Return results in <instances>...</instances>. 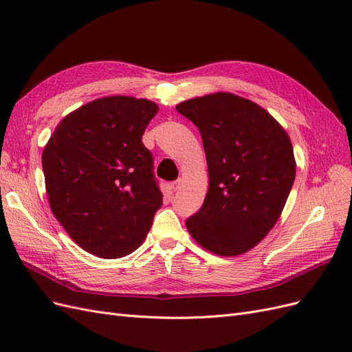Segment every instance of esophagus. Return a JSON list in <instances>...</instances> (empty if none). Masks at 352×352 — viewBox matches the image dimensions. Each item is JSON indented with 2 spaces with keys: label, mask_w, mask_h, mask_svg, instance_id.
<instances>
[{
  "label": "esophagus",
  "mask_w": 352,
  "mask_h": 352,
  "mask_svg": "<svg viewBox=\"0 0 352 352\" xmlns=\"http://www.w3.org/2000/svg\"><path fill=\"white\" fill-rule=\"evenodd\" d=\"M180 185H182V180L177 179V180H175V182L170 184V188H172L173 190H177L180 188Z\"/></svg>",
  "instance_id": "1"
}]
</instances>
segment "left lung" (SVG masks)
Listing matches in <instances>:
<instances>
[{
	"label": "left lung",
	"instance_id": "obj_1",
	"mask_svg": "<svg viewBox=\"0 0 352 352\" xmlns=\"http://www.w3.org/2000/svg\"><path fill=\"white\" fill-rule=\"evenodd\" d=\"M201 132L208 192L186 228L202 248L235 257L260 243L279 220L295 180L289 136L258 104L216 92L176 105Z\"/></svg>",
	"mask_w": 352,
	"mask_h": 352
}]
</instances>
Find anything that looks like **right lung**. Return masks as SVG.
<instances>
[{
	"instance_id": "1",
	"label": "right lung",
	"mask_w": 352,
	"mask_h": 352,
	"mask_svg": "<svg viewBox=\"0 0 352 352\" xmlns=\"http://www.w3.org/2000/svg\"><path fill=\"white\" fill-rule=\"evenodd\" d=\"M158 111L150 100L113 95L69 113L42 153L52 214L80 248L119 258L140 248L163 195L142 144Z\"/></svg>"
}]
</instances>
